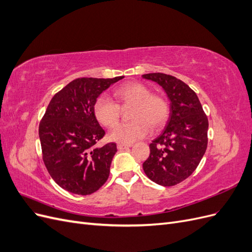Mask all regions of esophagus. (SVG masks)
Returning <instances> with one entry per match:
<instances>
[{"label": "esophagus", "instance_id": "obj_1", "mask_svg": "<svg viewBox=\"0 0 252 252\" xmlns=\"http://www.w3.org/2000/svg\"><path fill=\"white\" fill-rule=\"evenodd\" d=\"M129 147H131V144H123V143H119L118 144V149L119 150H123V149L129 148Z\"/></svg>", "mask_w": 252, "mask_h": 252}]
</instances>
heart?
<instances>
[{"mask_svg": "<svg viewBox=\"0 0 252 252\" xmlns=\"http://www.w3.org/2000/svg\"><path fill=\"white\" fill-rule=\"evenodd\" d=\"M114 95L123 105H132L129 123L120 124L109 133V139L114 142L130 144L146 136L152 128H159L168 118L169 107L165 98L151 94L147 86L141 83L131 82L122 85ZM94 116L105 127H113L120 117L119 105L107 95L97 97L94 103Z\"/></svg>", "mask_w": 252, "mask_h": 252, "instance_id": "1", "label": "heart"}]
</instances>
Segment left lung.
Listing matches in <instances>:
<instances>
[{"mask_svg": "<svg viewBox=\"0 0 252 252\" xmlns=\"http://www.w3.org/2000/svg\"><path fill=\"white\" fill-rule=\"evenodd\" d=\"M142 78L158 84L170 102L166 126L149 145L143 169L158 185H177L191 175L205 155L208 119L196 94L184 82L159 72Z\"/></svg>", "mask_w": 252, "mask_h": 252, "instance_id": "8db88e82", "label": "left lung"}]
</instances>
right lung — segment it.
<instances>
[{"instance_id":"obj_1","label":"right lung","mask_w":252,"mask_h":252,"mask_svg":"<svg viewBox=\"0 0 252 252\" xmlns=\"http://www.w3.org/2000/svg\"><path fill=\"white\" fill-rule=\"evenodd\" d=\"M124 77L75 79L51 98L39 126L43 161L57 184L74 194L95 192L107 181L116 143L95 144L105 135L94 116L100 94Z\"/></svg>"}]
</instances>
